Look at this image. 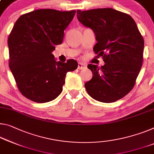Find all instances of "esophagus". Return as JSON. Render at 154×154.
Masks as SVG:
<instances>
[{"mask_svg":"<svg viewBox=\"0 0 154 154\" xmlns=\"http://www.w3.org/2000/svg\"><path fill=\"white\" fill-rule=\"evenodd\" d=\"M86 67V65L85 64H83V63H79V64H78L77 68L79 70H82V69H84V68H85Z\"/></svg>","mask_w":154,"mask_h":154,"instance_id":"34e87169","label":"esophagus"}]
</instances>
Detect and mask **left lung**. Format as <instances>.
<instances>
[{
	"instance_id": "1",
	"label": "left lung",
	"mask_w": 154,
	"mask_h": 154,
	"mask_svg": "<svg viewBox=\"0 0 154 154\" xmlns=\"http://www.w3.org/2000/svg\"><path fill=\"white\" fill-rule=\"evenodd\" d=\"M77 19L95 33L93 51L105 64L88 68L92 78L84 84L92 98L103 103L121 99L134 86L143 60L144 40L134 19L112 8L77 11Z\"/></svg>"
}]
</instances>
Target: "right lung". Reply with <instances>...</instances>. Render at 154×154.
<instances>
[{"mask_svg":"<svg viewBox=\"0 0 154 154\" xmlns=\"http://www.w3.org/2000/svg\"><path fill=\"white\" fill-rule=\"evenodd\" d=\"M75 10L42 9L23 14L9 35V66L20 93L36 103L59 96L66 73L77 69L74 60L56 62L52 51L62 43L64 29Z\"/></svg>","mask_w":154,"mask_h":154,"instance_id":"add662e5","label":"right lung"}]
</instances>
